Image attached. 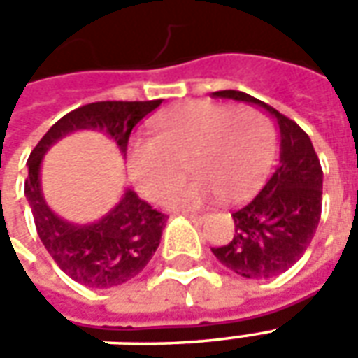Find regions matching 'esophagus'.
I'll return each mask as SVG.
<instances>
[{
	"label": "esophagus",
	"mask_w": 358,
	"mask_h": 358,
	"mask_svg": "<svg viewBox=\"0 0 358 358\" xmlns=\"http://www.w3.org/2000/svg\"><path fill=\"white\" fill-rule=\"evenodd\" d=\"M186 218H189L195 224H201L203 220H205V217H197V215H186Z\"/></svg>",
	"instance_id": "34e87169"
}]
</instances>
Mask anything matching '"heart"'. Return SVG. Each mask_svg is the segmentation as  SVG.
<instances>
[{
    "instance_id": "heart-1",
    "label": "heart",
    "mask_w": 358,
    "mask_h": 358,
    "mask_svg": "<svg viewBox=\"0 0 358 358\" xmlns=\"http://www.w3.org/2000/svg\"><path fill=\"white\" fill-rule=\"evenodd\" d=\"M274 151V126L259 109L192 101L157 118L155 138L130 141L128 171L138 192L159 201L189 163L197 180L166 195L169 209H201L218 197L234 205L263 184Z\"/></svg>"
}]
</instances>
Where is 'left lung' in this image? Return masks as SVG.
I'll return each instance as SVG.
<instances>
[{
    "label": "left lung",
    "instance_id": "obj_1",
    "mask_svg": "<svg viewBox=\"0 0 358 358\" xmlns=\"http://www.w3.org/2000/svg\"><path fill=\"white\" fill-rule=\"evenodd\" d=\"M215 97L261 107L280 130V163L251 201L232 213L236 234L213 253L238 276L263 280L282 274L299 261L315 238L322 213V169L313 141L299 124L274 107L238 90Z\"/></svg>",
    "mask_w": 358,
    "mask_h": 358
}]
</instances>
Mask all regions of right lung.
<instances>
[{"label": "right lung", "mask_w": 358, "mask_h": 358, "mask_svg": "<svg viewBox=\"0 0 358 358\" xmlns=\"http://www.w3.org/2000/svg\"><path fill=\"white\" fill-rule=\"evenodd\" d=\"M161 103L163 99L97 101L78 107L59 118L28 157L24 195L38 236L59 268L78 284L107 289L138 276L161 243L166 217L126 187L117 205L95 222L76 224L61 218L42 192L40 172L45 151L69 134L92 130L105 134L126 159L132 128Z\"/></svg>", "instance_id": "obj_1"}]
</instances>
